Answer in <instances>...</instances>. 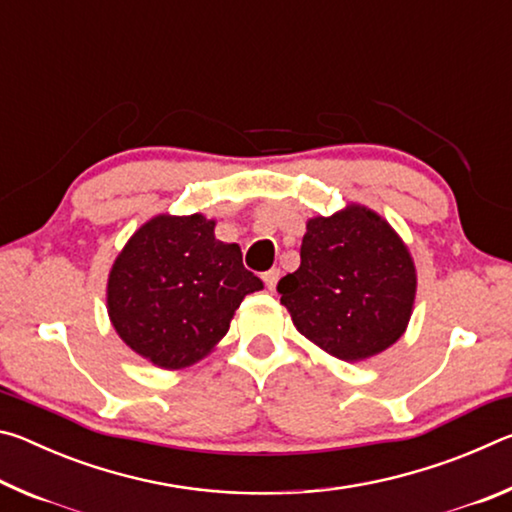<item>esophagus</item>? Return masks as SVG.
<instances>
[{
  "instance_id": "34e87169",
  "label": "esophagus",
  "mask_w": 512,
  "mask_h": 512,
  "mask_svg": "<svg viewBox=\"0 0 512 512\" xmlns=\"http://www.w3.org/2000/svg\"><path fill=\"white\" fill-rule=\"evenodd\" d=\"M262 280H264V284H266V289L273 291L277 280H280V268H271V271H266V273L262 275Z\"/></svg>"
}]
</instances>
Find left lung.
Returning <instances> with one entry per match:
<instances>
[{
  "instance_id": "left-lung-1",
  "label": "left lung",
  "mask_w": 512,
  "mask_h": 512,
  "mask_svg": "<svg viewBox=\"0 0 512 512\" xmlns=\"http://www.w3.org/2000/svg\"><path fill=\"white\" fill-rule=\"evenodd\" d=\"M415 287L413 259L400 235L377 212L348 205L307 221L298 271L277 282V293L302 336L352 363L400 339Z\"/></svg>"
}]
</instances>
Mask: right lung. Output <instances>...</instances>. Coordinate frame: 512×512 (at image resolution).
I'll return each instance as SVG.
<instances>
[{
    "label": "right lung",
    "mask_w": 512,
    "mask_h": 512,
    "mask_svg": "<svg viewBox=\"0 0 512 512\" xmlns=\"http://www.w3.org/2000/svg\"><path fill=\"white\" fill-rule=\"evenodd\" d=\"M203 214H160L128 239L108 275L119 339L153 366L178 370L214 350L248 293L264 289L241 248L214 237Z\"/></svg>",
    "instance_id": "add662e5"
}]
</instances>
